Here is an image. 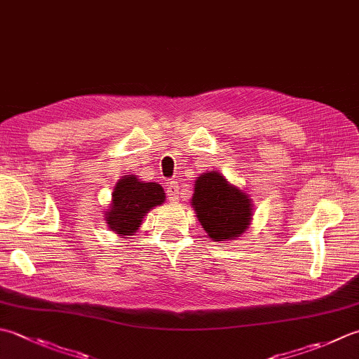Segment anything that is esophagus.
I'll use <instances>...</instances> for the list:
<instances>
[{
  "label": "esophagus",
  "instance_id": "esophagus-1",
  "mask_svg": "<svg viewBox=\"0 0 359 359\" xmlns=\"http://www.w3.org/2000/svg\"><path fill=\"white\" fill-rule=\"evenodd\" d=\"M168 199H170L172 203L179 201V194H180V185L179 182H170L168 184V189H166Z\"/></svg>",
  "mask_w": 359,
  "mask_h": 359
}]
</instances>
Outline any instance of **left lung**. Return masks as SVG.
Returning a JSON list of instances; mask_svg holds the SVG:
<instances>
[{"mask_svg": "<svg viewBox=\"0 0 359 359\" xmlns=\"http://www.w3.org/2000/svg\"><path fill=\"white\" fill-rule=\"evenodd\" d=\"M191 207L202 229L216 243L240 238L254 217L250 196L217 171L196 177Z\"/></svg>", "mask_w": 359, "mask_h": 359, "instance_id": "left-lung-1", "label": "left lung"}]
</instances>
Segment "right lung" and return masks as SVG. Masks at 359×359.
<instances>
[{
	"mask_svg": "<svg viewBox=\"0 0 359 359\" xmlns=\"http://www.w3.org/2000/svg\"><path fill=\"white\" fill-rule=\"evenodd\" d=\"M165 199L163 187L157 182L140 180L133 174L123 175L111 193V201L107 212L104 213V221L118 236H132L142 226L143 217L154 207L161 205Z\"/></svg>",
	"mask_w": 359,
	"mask_h": 359,
	"instance_id": "obj_1",
	"label": "right lung"
}]
</instances>
